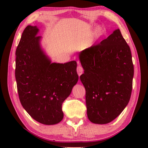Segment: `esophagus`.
<instances>
[{
	"label": "esophagus",
	"instance_id": "esophagus-1",
	"mask_svg": "<svg viewBox=\"0 0 148 148\" xmlns=\"http://www.w3.org/2000/svg\"><path fill=\"white\" fill-rule=\"evenodd\" d=\"M83 71H84L83 68H82L80 65H78L77 67V74H78L79 76H80L82 74V73H83Z\"/></svg>",
	"mask_w": 148,
	"mask_h": 148
}]
</instances>
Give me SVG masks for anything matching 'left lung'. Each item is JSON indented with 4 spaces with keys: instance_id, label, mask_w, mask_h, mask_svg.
<instances>
[{
    "instance_id": "left-lung-1",
    "label": "left lung",
    "mask_w": 148,
    "mask_h": 148,
    "mask_svg": "<svg viewBox=\"0 0 148 148\" xmlns=\"http://www.w3.org/2000/svg\"><path fill=\"white\" fill-rule=\"evenodd\" d=\"M79 59L84 69L80 80L86 89L88 119L108 123L131 98L134 66L129 45L117 29L100 44L82 51Z\"/></svg>"
}]
</instances>
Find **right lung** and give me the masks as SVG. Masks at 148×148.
<instances>
[{"instance_id": "obj_1", "label": "right lung", "mask_w": 148, "mask_h": 148, "mask_svg": "<svg viewBox=\"0 0 148 148\" xmlns=\"http://www.w3.org/2000/svg\"><path fill=\"white\" fill-rule=\"evenodd\" d=\"M36 26L28 25L16 51L15 76L21 104L36 121L55 125L63 118L62 104L77 84V62H51L40 46Z\"/></svg>"}]
</instances>
